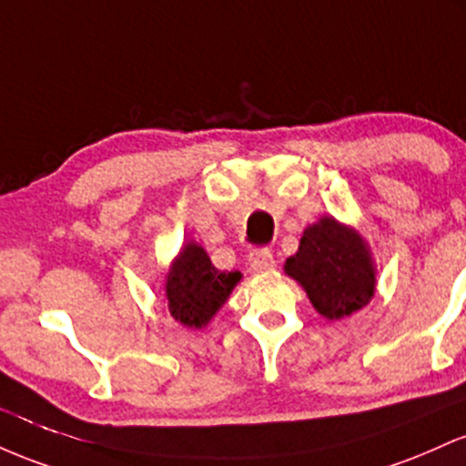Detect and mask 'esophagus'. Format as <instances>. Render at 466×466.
<instances>
[{"label":"esophagus","instance_id":"esophagus-1","mask_svg":"<svg viewBox=\"0 0 466 466\" xmlns=\"http://www.w3.org/2000/svg\"><path fill=\"white\" fill-rule=\"evenodd\" d=\"M248 261H250V268H253L255 273H268V270L275 268V258L268 248L250 250Z\"/></svg>","mask_w":466,"mask_h":466}]
</instances>
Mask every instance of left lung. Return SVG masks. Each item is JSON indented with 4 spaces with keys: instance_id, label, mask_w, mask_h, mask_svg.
Returning a JSON list of instances; mask_svg holds the SVG:
<instances>
[{
    "instance_id": "obj_1",
    "label": "left lung",
    "mask_w": 466,
    "mask_h": 466,
    "mask_svg": "<svg viewBox=\"0 0 466 466\" xmlns=\"http://www.w3.org/2000/svg\"><path fill=\"white\" fill-rule=\"evenodd\" d=\"M284 270L330 321L368 306L376 290V268L365 239L330 216L303 231L299 250L286 259Z\"/></svg>"
}]
</instances>
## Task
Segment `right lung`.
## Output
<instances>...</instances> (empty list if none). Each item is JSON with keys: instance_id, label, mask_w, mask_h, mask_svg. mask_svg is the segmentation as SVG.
<instances>
[{"instance_id": "obj_1", "label": "right lung", "mask_w": 466, "mask_h": 466, "mask_svg": "<svg viewBox=\"0 0 466 466\" xmlns=\"http://www.w3.org/2000/svg\"><path fill=\"white\" fill-rule=\"evenodd\" d=\"M242 279L239 270H218L200 244L189 242L171 261L165 281L169 312L187 328H205Z\"/></svg>"}]
</instances>
